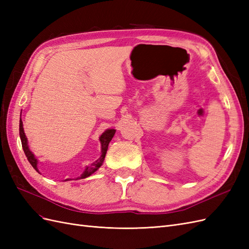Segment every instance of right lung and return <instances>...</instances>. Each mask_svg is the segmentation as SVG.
Listing matches in <instances>:
<instances>
[{
  "label": "right lung",
  "instance_id": "1",
  "mask_svg": "<svg viewBox=\"0 0 249 249\" xmlns=\"http://www.w3.org/2000/svg\"><path fill=\"white\" fill-rule=\"evenodd\" d=\"M21 115V114H20ZM116 130L114 129H108L107 131H105L100 137V141H101V145H102V155L101 157L97 159L94 163H92L90 166H86L84 172L82 173L81 177L77 178L76 179H79V178H85L89 176H91L93 172H95L97 169H99L102 165H103V162L105 160V156H106L107 154V149H108V145L110 141L112 140L113 136H114ZM19 137H20V140H21V146H22V149H24L25 152V155L27 157L28 161L30 162V164L32 165L33 168L37 171L39 172L38 170V167H37V159L35 158L34 154L30 150L29 148V145H28V140H27V137L25 135V132H24V127H22V122H21V118L19 119ZM65 180H71V178H66Z\"/></svg>",
  "mask_w": 249,
  "mask_h": 249
}]
</instances>
